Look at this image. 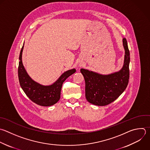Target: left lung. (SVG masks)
Wrapping results in <instances>:
<instances>
[{"label": "left lung", "mask_w": 150, "mask_h": 150, "mask_svg": "<svg viewBox=\"0 0 150 150\" xmlns=\"http://www.w3.org/2000/svg\"><path fill=\"white\" fill-rule=\"evenodd\" d=\"M125 50L122 67L118 71L110 74H101L87 69H81L85 83L87 100L96 105L104 106L115 100L125 90L129 77V51L125 38L122 39Z\"/></svg>", "instance_id": "1"}]
</instances>
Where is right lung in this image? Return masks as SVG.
Wrapping results in <instances>:
<instances>
[{
    "label": "right lung",
    "instance_id": "add662e5",
    "mask_svg": "<svg viewBox=\"0 0 150 150\" xmlns=\"http://www.w3.org/2000/svg\"><path fill=\"white\" fill-rule=\"evenodd\" d=\"M24 44L19 56L18 76L21 87L26 96L35 103L45 107L51 106L59 101L63 82L76 70L73 69L63 73L52 84L44 86L34 81L29 76L22 63V52Z\"/></svg>",
    "mask_w": 150,
    "mask_h": 150
}]
</instances>
